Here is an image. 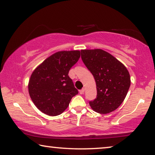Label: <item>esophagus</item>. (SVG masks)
Listing matches in <instances>:
<instances>
[{
    "instance_id": "1",
    "label": "esophagus",
    "mask_w": 155,
    "mask_h": 155,
    "mask_svg": "<svg viewBox=\"0 0 155 155\" xmlns=\"http://www.w3.org/2000/svg\"><path fill=\"white\" fill-rule=\"evenodd\" d=\"M84 91H85V89H84V88H83V89L80 90L79 92H80V94H84Z\"/></svg>"
}]
</instances>
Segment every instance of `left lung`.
I'll list each match as a JSON object with an SVG mask.
<instances>
[{
	"label": "left lung",
	"mask_w": 155,
	"mask_h": 155,
	"mask_svg": "<svg viewBox=\"0 0 155 155\" xmlns=\"http://www.w3.org/2000/svg\"><path fill=\"white\" fill-rule=\"evenodd\" d=\"M81 58L96 83L97 97L89 104L93 110L107 114L124 101L130 87V75L124 64L102 49L82 50Z\"/></svg>",
	"instance_id": "8db88e82"
}]
</instances>
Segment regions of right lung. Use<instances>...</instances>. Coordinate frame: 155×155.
<instances>
[{
  "instance_id": "obj_1",
  "label": "right lung",
  "mask_w": 155,
  "mask_h": 155,
  "mask_svg": "<svg viewBox=\"0 0 155 155\" xmlns=\"http://www.w3.org/2000/svg\"><path fill=\"white\" fill-rule=\"evenodd\" d=\"M80 57V51L57 52L33 71L28 82V92L41 112L51 116L59 115L78 94L68 72Z\"/></svg>"
}]
</instances>
